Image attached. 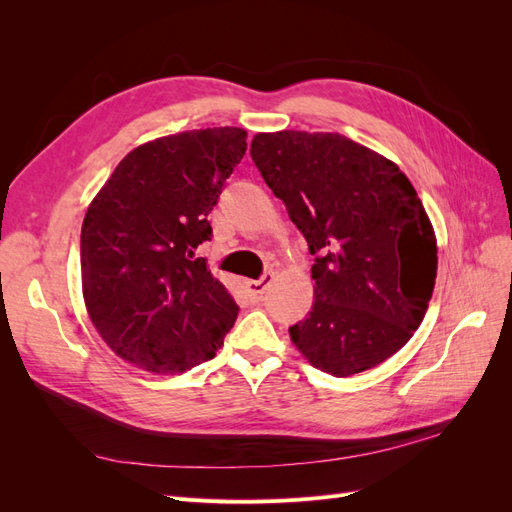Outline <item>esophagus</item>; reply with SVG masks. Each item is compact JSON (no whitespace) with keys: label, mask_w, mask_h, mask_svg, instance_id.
<instances>
[{"label":"esophagus","mask_w":512,"mask_h":512,"mask_svg":"<svg viewBox=\"0 0 512 512\" xmlns=\"http://www.w3.org/2000/svg\"><path fill=\"white\" fill-rule=\"evenodd\" d=\"M273 273L269 271V273H265L260 277V280H250V282H245V286H247V292L252 294V297H260V294H265V290L269 288V284L273 282Z\"/></svg>","instance_id":"esophagus-1"}]
</instances>
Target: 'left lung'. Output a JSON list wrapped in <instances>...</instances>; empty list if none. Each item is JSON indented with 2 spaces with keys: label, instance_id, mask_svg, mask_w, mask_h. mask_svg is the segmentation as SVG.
<instances>
[{
  "label": "left lung",
  "instance_id": "8db88e82",
  "mask_svg": "<svg viewBox=\"0 0 512 512\" xmlns=\"http://www.w3.org/2000/svg\"><path fill=\"white\" fill-rule=\"evenodd\" d=\"M250 153L316 254L292 344L337 378L380 365L421 327L436 284V232L410 179L337 132H258Z\"/></svg>",
  "mask_w": 512,
  "mask_h": 512
}]
</instances>
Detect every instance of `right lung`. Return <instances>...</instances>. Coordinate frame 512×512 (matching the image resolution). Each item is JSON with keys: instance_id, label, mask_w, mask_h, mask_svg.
<instances>
[{"instance_id": "add662e5", "label": "right lung", "mask_w": 512, "mask_h": 512, "mask_svg": "<svg viewBox=\"0 0 512 512\" xmlns=\"http://www.w3.org/2000/svg\"><path fill=\"white\" fill-rule=\"evenodd\" d=\"M241 128L188 130L132 149L89 203L81 230L87 314L130 365L183 374L222 348L239 307L196 247L247 149Z\"/></svg>"}]
</instances>
